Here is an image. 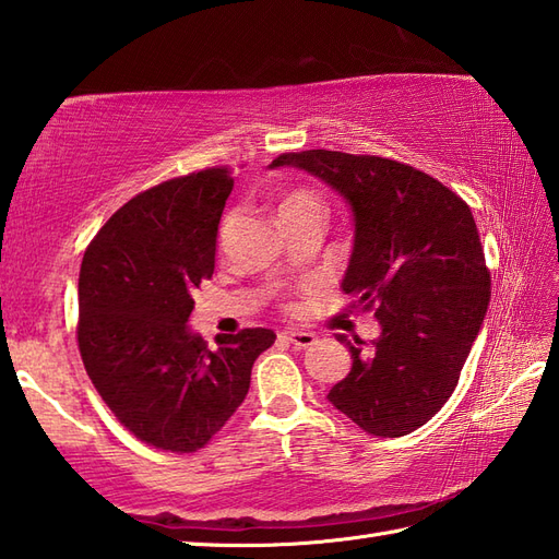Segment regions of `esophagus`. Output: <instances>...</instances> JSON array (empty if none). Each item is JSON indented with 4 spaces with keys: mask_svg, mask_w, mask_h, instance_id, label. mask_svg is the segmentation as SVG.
<instances>
[{
    "mask_svg": "<svg viewBox=\"0 0 559 559\" xmlns=\"http://www.w3.org/2000/svg\"><path fill=\"white\" fill-rule=\"evenodd\" d=\"M283 338L293 343L295 348H310V346H314V341H317V336L310 334V331H300V329L283 331Z\"/></svg>",
    "mask_w": 559,
    "mask_h": 559,
    "instance_id": "obj_1",
    "label": "esophagus"
}]
</instances>
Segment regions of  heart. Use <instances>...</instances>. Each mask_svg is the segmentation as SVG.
Segmentation results:
<instances>
[{
  "label": "heart",
  "mask_w": 559,
  "mask_h": 559,
  "mask_svg": "<svg viewBox=\"0 0 559 559\" xmlns=\"http://www.w3.org/2000/svg\"><path fill=\"white\" fill-rule=\"evenodd\" d=\"M295 213H319L322 216V201H319L317 194L307 192V189H295V192L281 199L278 218L295 216Z\"/></svg>",
  "instance_id": "1"
}]
</instances>
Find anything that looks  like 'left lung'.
Here are the masks:
<instances>
[{"instance_id": "1", "label": "left lung", "mask_w": 559, "mask_h": 559, "mask_svg": "<svg viewBox=\"0 0 559 559\" xmlns=\"http://www.w3.org/2000/svg\"><path fill=\"white\" fill-rule=\"evenodd\" d=\"M269 168L326 182L353 213V252L341 288L374 310L379 338L336 334L353 367L331 406L367 435L418 430L459 384L490 302V271L466 201L406 163L341 151L283 153Z\"/></svg>"}]
</instances>
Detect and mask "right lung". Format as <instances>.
<instances>
[{"label":"right lung","mask_w":559,"mask_h":559,"mask_svg":"<svg viewBox=\"0 0 559 559\" xmlns=\"http://www.w3.org/2000/svg\"><path fill=\"white\" fill-rule=\"evenodd\" d=\"M233 192L228 168L151 187L93 237L79 273V350L93 386L129 432L192 454L249 391L252 365L276 334L242 329L211 350L189 329L192 293L213 276Z\"/></svg>","instance_id":"right-lung-1"}]
</instances>
